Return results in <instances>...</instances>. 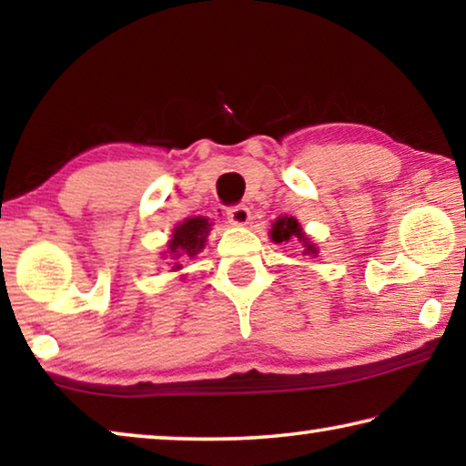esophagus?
I'll return each instance as SVG.
<instances>
[{
	"mask_svg": "<svg viewBox=\"0 0 466 466\" xmlns=\"http://www.w3.org/2000/svg\"><path fill=\"white\" fill-rule=\"evenodd\" d=\"M228 219H230V224L234 226H247L250 219V211L247 205H232V208L228 209Z\"/></svg>",
	"mask_w": 466,
	"mask_h": 466,
	"instance_id": "34e87169",
	"label": "esophagus"
}]
</instances>
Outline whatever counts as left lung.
I'll use <instances>...</instances> for the list:
<instances>
[{
    "label": "left lung",
    "instance_id": "1",
    "mask_svg": "<svg viewBox=\"0 0 466 466\" xmlns=\"http://www.w3.org/2000/svg\"><path fill=\"white\" fill-rule=\"evenodd\" d=\"M294 238L304 242L306 255H317V248H314V244H310L309 238L304 236L302 228H299V224H298V219L296 218H279L271 228V240L273 242H289Z\"/></svg>",
    "mask_w": 466,
    "mask_h": 466
}]
</instances>
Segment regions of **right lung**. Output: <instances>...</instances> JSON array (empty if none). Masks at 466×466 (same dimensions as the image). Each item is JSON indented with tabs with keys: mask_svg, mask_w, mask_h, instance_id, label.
Masks as SVG:
<instances>
[{
	"mask_svg": "<svg viewBox=\"0 0 466 466\" xmlns=\"http://www.w3.org/2000/svg\"><path fill=\"white\" fill-rule=\"evenodd\" d=\"M211 230V224L205 218H188L183 224L175 228L172 240L168 242V252L172 255V261H177L172 271L180 269L178 258L183 257H195L205 247V238Z\"/></svg>",
	"mask_w": 466,
	"mask_h": 466,
	"instance_id": "obj_1",
	"label": "right lung"
}]
</instances>
